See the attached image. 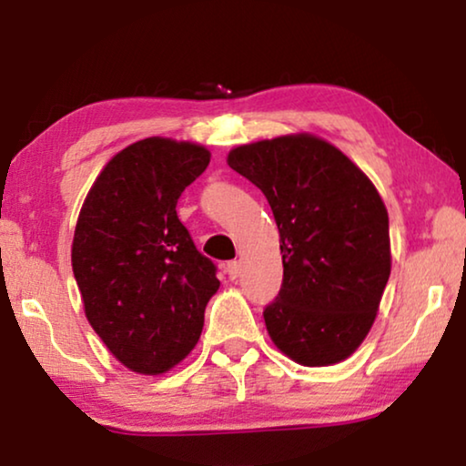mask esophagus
Here are the masks:
<instances>
[{
    "instance_id": "obj_1",
    "label": "esophagus",
    "mask_w": 466,
    "mask_h": 466,
    "mask_svg": "<svg viewBox=\"0 0 466 466\" xmlns=\"http://www.w3.org/2000/svg\"><path fill=\"white\" fill-rule=\"evenodd\" d=\"M225 271H227V276L231 278V279H238L239 273H241V263H239V260H228L227 267H225Z\"/></svg>"
}]
</instances>
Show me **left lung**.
<instances>
[{"label":"left lung","instance_id":"8db88e82","mask_svg":"<svg viewBox=\"0 0 466 466\" xmlns=\"http://www.w3.org/2000/svg\"><path fill=\"white\" fill-rule=\"evenodd\" d=\"M227 163L263 190L279 231L284 282L263 314L273 346L303 367L346 360L371 330L390 278L378 188L311 133L241 144Z\"/></svg>","mask_w":466,"mask_h":466}]
</instances>
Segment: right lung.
<instances>
[{"label":"right lung","mask_w":466,"mask_h":466,"mask_svg":"<svg viewBox=\"0 0 466 466\" xmlns=\"http://www.w3.org/2000/svg\"><path fill=\"white\" fill-rule=\"evenodd\" d=\"M209 157L195 142L139 139L106 163L80 208L72 269L85 316L114 359L139 375L187 359L220 286L176 214Z\"/></svg>","instance_id":"add662e5"}]
</instances>
